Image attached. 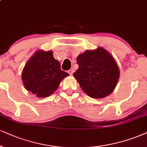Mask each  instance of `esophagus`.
<instances>
[{"label":"esophagus","instance_id":"esophagus-1","mask_svg":"<svg viewBox=\"0 0 147 147\" xmlns=\"http://www.w3.org/2000/svg\"><path fill=\"white\" fill-rule=\"evenodd\" d=\"M74 72V69H69L68 71V73L70 74V75H71V74H73V73Z\"/></svg>","mask_w":147,"mask_h":147}]
</instances>
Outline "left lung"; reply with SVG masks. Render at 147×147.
Returning <instances> with one entry per match:
<instances>
[{
    "label": "left lung",
    "instance_id": "1",
    "mask_svg": "<svg viewBox=\"0 0 147 147\" xmlns=\"http://www.w3.org/2000/svg\"><path fill=\"white\" fill-rule=\"evenodd\" d=\"M79 67L74 77L83 91L90 97L100 99L115 89L120 71L117 62L104 48L86 50L77 57Z\"/></svg>",
    "mask_w": 147,
    "mask_h": 147
}]
</instances>
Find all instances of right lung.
Segmentation results:
<instances>
[{
	"label": "right lung",
	"instance_id": "obj_1",
	"mask_svg": "<svg viewBox=\"0 0 147 147\" xmlns=\"http://www.w3.org/2000/svg\"><path fill=\"white\" fill-rule=\"evenodd\" d=\"M69 74L61 69L52 51L38 50L28 60L22 73L25 88L37 97H46L57 89Z\"/></svg>",
	"mask_w": 147,
	"mask_h": 147
}]
</instances>
